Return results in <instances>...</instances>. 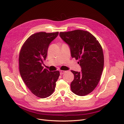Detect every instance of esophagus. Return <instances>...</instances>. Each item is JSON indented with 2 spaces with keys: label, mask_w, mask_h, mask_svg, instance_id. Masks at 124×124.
<instances>
[{
  "label": "esophagus",
  "mask_w": 124,
  "mask_h": 124,
  "mask_svg": "<svg viewBox=\"0 0 124 124\" xmlns=\"http://www.w3.org/2000/svg\"><path fill=\"white\" fill-rule=\"evenodd\" d=\"M65 72V70H60V75H63Z\"/></svg>",
  "instance_id": "obj_1"
}]
</instances>
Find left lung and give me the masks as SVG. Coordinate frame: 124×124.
Listing matches in <instances>:
<instances>
[{"label": "left lung", "mask_w": 124, "mask_h": 124, "mask_svg": "<svg viewBox=\"0 0 124 124\" xmlns=\"http://www.w3.org/2000/svg\"><path fill=\"white\" fill-rule=\"evenodd\" d=\"M60 38L69 46L72 58L79 59L81 72L71 70L74 75L70 89L75 94L83 96L97 86L102 72L104 57L102 47L93 35L87 31L76 30L60 32Z\"/></svg>", "instance_id": "8db88e82"}]
</instances>
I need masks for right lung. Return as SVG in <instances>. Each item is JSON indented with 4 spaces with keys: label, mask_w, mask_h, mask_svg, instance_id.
I'll return each mask as SVG.
<instances>
[{
    "label": "right lung",
    "mask_w": 124,
    "mask_h": 124,
    "mask_svg": "<svg viewBox=\"0 0 124 124\" xmlns=\"http://www.w3.org/2000/svg\"><path fill=\"white\" fill-rule=\"evenodd\" d=\"M55 33L39 32L30 36L23 44L19 55L21 76L35 96L46 98L54 93L60 73L50 72L42 66L50 43L58 36Z\"/></svg>",
    "instance_id": "add662e5"
}]
</instances>
